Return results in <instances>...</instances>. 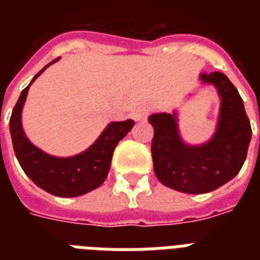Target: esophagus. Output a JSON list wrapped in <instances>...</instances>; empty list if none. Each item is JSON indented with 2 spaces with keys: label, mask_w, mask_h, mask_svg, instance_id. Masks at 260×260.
I'll use <instances>...</instances> for the list:
<instances>
[{
  "label": "esophagus",
  "mask_w": 260,
  "mask_h": 260,
  "mask_svg": "<svg viewBox=\"0 0 260 260\" xmlns=\"http://www.w3.org/2000/svg\"><path fill=\"white\" fill-rule=\"evenodd\" d=\"M148 114H150L148 109H147V108H142V109H139L138 112H136V114H135V120H136V121H144V120H147V117H148Z\"/></svg>",
  "instance_id": "obj_1"
}]
</instances>
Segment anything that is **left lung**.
<instances>
[{"instance_id":"left-lung-1","label":"left lung","mask_w":260,"mask_h":260,"mask_svg":"<svg viewBox=\"0 0 260 260\" xmlns=\"http://www.w3.org/2000/svg\"><path fill=\"white\" fill-rule=\"evenodd\" d=\"M201 83L213 85L220 97V112L213 136L204 144L183 142L178 113H154L152 162L155 175L163 185L187 194L209 193L238 175L247 158L251 124L238 89L228 77L214 71L200 75Z\"/></svg>"}]
</instances>
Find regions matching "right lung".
Instances as JSON below:
<instances>
[{
  "label": "right lung",
  "mask_w": 260,
  "mask_h": 260,
  "mask_svg": "<svg viewBox=\"0 0 260 260\" xmlns=\"http://www.w3.org/2000/svg\"><path fill=\"white\" fill-rule=\"evenodd\" d=\"M58 60L59 58H56L48 63L22 90L10 116L9 129L16 158L35 185L58 197H78L97 189L104 183L109 173L114 148L132 129L135 121L126 120L110 122L87 150L74 156H54L32 144L22 129L21 113L24 102L35 79L47 67Z\"/></svg>",
  "instance_id": "1"
}]
</instances>
